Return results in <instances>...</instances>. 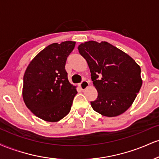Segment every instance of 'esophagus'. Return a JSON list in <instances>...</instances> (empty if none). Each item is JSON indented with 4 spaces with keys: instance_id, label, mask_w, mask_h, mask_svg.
I'll return each mask as SVG.
<instances>
[{
    "instance_id": "34e87169",
    "label": "esophagus",
    "mask_w": 159,
    "mask_h": 159,
    "mask_svg": "<svg viewBox=\"0 0 159 159\" xmlns=\"http://www.w3.org/2000/svg\"><path fill=\"white\" fill-rule=\"evenodd\" d=\"M88 86H89V83L87 81H83L79 84L80 88H81L82 90H85L86 88H87V87H88Z\"/></svg>"
}]
</instances>
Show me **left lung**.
Masks as SVG:
<instances>
[{
    "label": "left lung",
    "mask_w": 159,
    "mask_h": 159,
    "mask_svg": "<svg viewBox=\"0 0 159 159\" xmlns=\"http://www.w3.org/2000/svg\"><path fill=\"white\" fill-rule=\"evenodd\" d=\"M87 61L97 98L93 109L105 116L122 114L130 107L142 85L140 67L130 56L107 42L89 41L78 45Z\"/></svg>",
    "instance_id": "1"
}]
</instances>
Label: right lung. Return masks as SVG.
Wrapping results in <instances>:
<instances>
[{"label": "right lung", "mask_w": 159, "mask_h": 159, "mask_svg": "<svg viewBox=\"0 0 159 159\" xmlns=\"http://www.w3.org/2000/svg\"><path fill=\"white\" fill-rule=\"evenodd\" d=\"M75 42L48 45L25 70L22 96L27 108L47 122H57L69 114L77 90L69 83L65 65Z\"/></svg>", "instance_id": "1"}]
</instances>
